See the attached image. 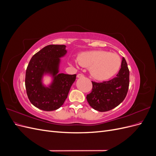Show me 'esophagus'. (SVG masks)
<instances>
[{"mask_svg":"<svg viewBox=\"0 0 156 156\" xmlns=\"http://www.w3.org/2000/svg\"><path fill=\"white\" fill-rule=\"evenodd\" d=\"M77 77L78 78H81V77H84V75H83V74H82V73H79V74H77Z\"/></svg>","mask_w":156,"mask_h":156,"instance_id":"1","label":"esophagus"}]
</instances>
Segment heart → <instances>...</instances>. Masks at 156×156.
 Wrapping results in <instances>:
<instances>
[{
	"label": "heart",
	"mask_w": 156,
	"mask_h": 156,
	"mask_svg": "<svg viewBox=\"0 0 156 156\" xmlns=\"http://www.w3.org/2000/svg\"><path fill=\"white\" fill-rule=\"evenodd\" d=\"M77 61L81 66L90 69L94 78L101 81L109 79L116 73L121 64L119 55L105 51L83 52L77 56Z\"/></svg>",
	"instance_id": "heart-1"
}]
</instances>
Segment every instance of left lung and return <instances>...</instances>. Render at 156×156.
Instances as JSON below:
<instances>
[{"label": "left lung", "instance_id": "1", "mask_svg": "<svg viewBox=\"0 0 156 156\" xmlns=\"http://www.w3.org/2000/svg\"><path fill=\"white\" fill-rule=\"evenodd\" d=\"M92 89L87 100L94 109L105 112L115 108L124 101L129 84V70L123 57L121 68L116 76L107 81H92Z\"/></svg>", "mask_w": 156, "mask_h": 156}]
</instances>
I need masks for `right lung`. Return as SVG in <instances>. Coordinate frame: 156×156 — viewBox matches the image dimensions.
Returning <instances> with one entry per match:
<instances>
[{"label":"right lung","mask_w":156,"mask_h":156,"mask_svg":"<svg viewBox=\"0 0 156 156\" xmlns=\"http://www.w3.org/2000/svg\"><path fill=\"white\" fill-rule=\"evenodd\" d=\"M64 45H49L33 55L25 74V88L28 98L36 107L45 111L58 109L67 98L76 74L58 73L60 57L66 53ZM54 75V81L49 88L41 82L44 73Z\"/></svg>","instance_id":"obj_1"}]
</instances>
